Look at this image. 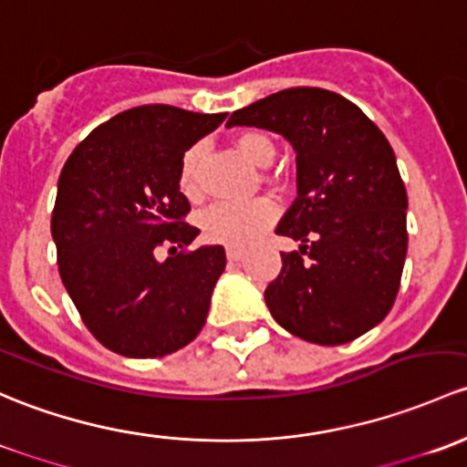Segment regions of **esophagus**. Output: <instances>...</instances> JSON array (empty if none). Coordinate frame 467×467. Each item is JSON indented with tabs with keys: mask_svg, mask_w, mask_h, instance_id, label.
<instances>
[{
	"mask_svg": "<svg viewBox=\"0 0 467 467\" xmlns=\"http://www.w3.org/2000/svg\"><path fill=\"white\" fill-rule=\"evenodd\" d=\"M244 256V249H240V247H229L227 249V258L229 261H240V258Z\"/></svg>",
	"mask_w": 467,
	"mask_h": 467,
	"instance_id": "34e87169",
	"label": "esophagus"
}]
</instances>
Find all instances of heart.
<instances>
[{
	"label": "heart",
	"instance_id": "b5f03b06",
	"mask_svg": "<svg viewBox=\"0 0 467 467\" xmlns=\"http://www.w3.org/2000/svg\"><path fill=\"white\" fill-rule=\"evenodd\" d=\"M235 150L254 163L269 166L276 155V146L265 132L247 130L235 137ZM204 155V146L193 143L184 152L180 163V186L186 195L198 193V168ZM278 206L269 198L249 202H213L200 215V229L209 243L227 244V247H244L256 235H261L276 220Z\"/></svg>",
	"mask_w": 467,
	"mask_h": 467
}]
</instances>
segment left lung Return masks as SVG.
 I'll use <instances>...</instances> for the list:
<instances>
[{"instance_id":"1","label":"left lung","mask_w":467,"mask_h":467,"mask_svg":"<svg viewBox=\"0 0 467 467\" xmlns=\"http://www.w3.org/2000/svg\"><path fill=\"white\" fill-rule=\"evenodd\" d=\"M227 126L283 134L296 152V200L276 234L299 240L283 252L265 290L274 319L321 346L358 339L391 310L407 256V191L376 123L321 88L276 91Z\"/></svg>"}]
</instances>
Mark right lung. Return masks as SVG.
Masks as SVG:
<instances>
[{
  "mask_svg": "<svg viewBox=\"0 0 467 467\" xmlns=\"http://www.w3.org/2000/svg\"><path fill=\"white\" fill-rule=\"evenodd\" d=\"M224 117L139 105L91 130L65 161L51 213L57 272L83 324L114 353L163 358L204 326L227 256L220 244L186 249L200 229L186 223L180 163ZM160 246L171 254L163 264Z\"/></svg>",
  "mask_w": 467,
  "mask_h": 467,
  "instance_id": "add662e5",
  "label": "right lung"
}]
</instances>
